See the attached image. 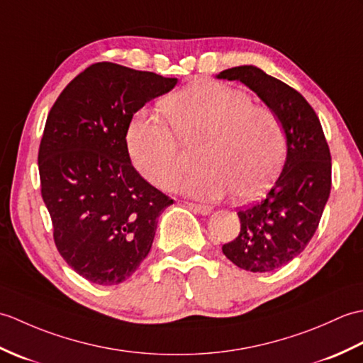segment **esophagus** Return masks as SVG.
<instances>
[{
  "mask_svg": "<svg viewBox=\"0 0 363 363\" xmlns=\"http://www.w3.org/2000/svg\"><path fill=\"white\" fill-rule=\"evenodd\" d=\"M188 208L192 209V211H194V213H199V214H202V216H208L209 213L213 211L211 206L199 205V203H188Z\"/></svg>",
  "mask_w": 363,
  "mask_h": 363,
  "instance_id": "obj_1",
  "label": "esophagus"
}]
</instances>
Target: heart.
Masks as SVG:
<instances>
[{
  "mask_svg": "<svg viewBox=\"0 0 363 363\" xmlns=\"http://www.w3.org/2000/svg\"><path fill=\"white\" fill-rule=\"evenodd\" d=\"M169 122L152 111L135 113L127 149L144 179L169 188L182 169L180 141H205L197 171L175 186L202 200L235 194L247 202L275 180L286 157V132L275 111L253 106L244 91L219 82H200L163 101Z\"/></svg>",
  "mask_w": 363,
  "mask_h": 363,
  "instance_id": "b5f03b06",
  "label": "heart"
}]
</instances>
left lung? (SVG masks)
Wrapping results in <instances>:
<instances>
[{
	"mask_svg": "<svg viewBox=\"0 0 363 363\" xmlns=\"http://www.w3.org/2000/svg\"><path fill=\"white\" fill-rule=\"evenodd\" d=\"M217 79L247 85L284 127L283 171L264 199L239 209V235L222 247L240 269L277 270L300 255L318 228L331 192V152L317 113L292 86L253 65L225 69Z\"/></svg>",
	"mask_w": 363,
	"mask_h": 363,
	"instance_id": "left-lung-1",
	"label": "left lung"
}]
</instances>
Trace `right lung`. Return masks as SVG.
I'll return each mask as SVG.
<instances>
[{"mask_svg":"<svg viewBox=\"0 0 363 363\" xmlns=\"http://www.w3.org/2000/svg\"><path fill=\"white\" fill-rule=\"evenodd\" d=\"M175 77L99 62L65 86L38 149L54 242L80 277L99 286L130 278L150 252L160 214L174 200L132 166L127 127Z\"/></svg>","mask_w":363,"mask_h":363,"instance_id":"right-lung-1","label":"right lung"}]
</instances>
